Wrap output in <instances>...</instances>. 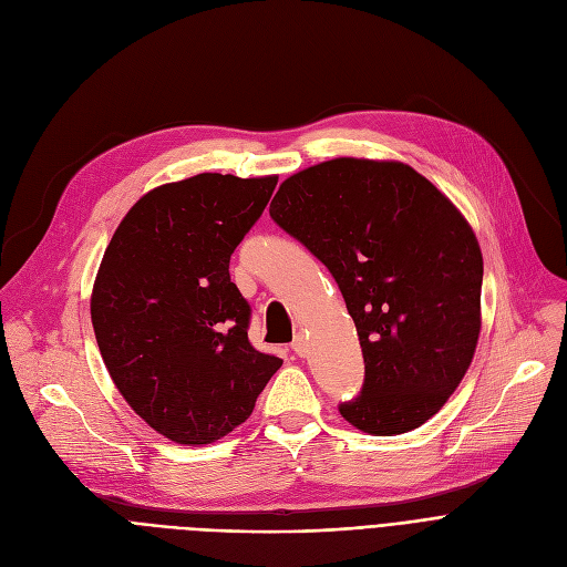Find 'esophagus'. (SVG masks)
Here are the masks:
<instances>
[{
    "label": "esophagus",
    "instance_id": "1",
    "mask_svg": "<svg viewBox=\"0 0 567 567\" xmlns=\"http://www.w3.org/2000/svg\"><path fill=\"white\" fill-rule=\"evenodd\" d=\"M291 351H293V353H299V355H306V353H308V340H306L303 336L293 338V342H291Z\"/></svg>",
    "mask_w": 567,
    "mask_h": 567
}]
</instances>
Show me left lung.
I'll list each match as a JSON object with an SVG mask.
<instances>
[{"label":"left lung","instance_id":"obj_1","mask_svg":"<svg viewBox=\"0 0 567 567\" xmlns=\"http://www.w3.org/2000/svg\"><path fill=\"white\" fill-rule=\"evenodd\" d=\"M271 218L333 274L363 349L355 430L395 436L457 391L481 338L483 252L460 208L400 161L333 158L280 184Z\"/></svg>","mask_w":567,"mask_h":567}]
</instances>
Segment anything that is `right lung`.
I'll return each mask as SVG.
<instances>
[{"label": "right lung", "instance_id": "add662e5", "mask_svg": "<svg viewBox=\"0 0 567 567\" xmlns=\"http://www.w3.org/2000/svg\"><path fill=\"white\" fill-rule=\"evenodd\" d=\"M276 174L202 172L142 195L114 229L92 289L103 363L140 419L182 445L248 421L282 361L248 342L250 306L229 257Z\"/></svg>", "mask_w": 567, "mask_h": 567}]
</instances>
